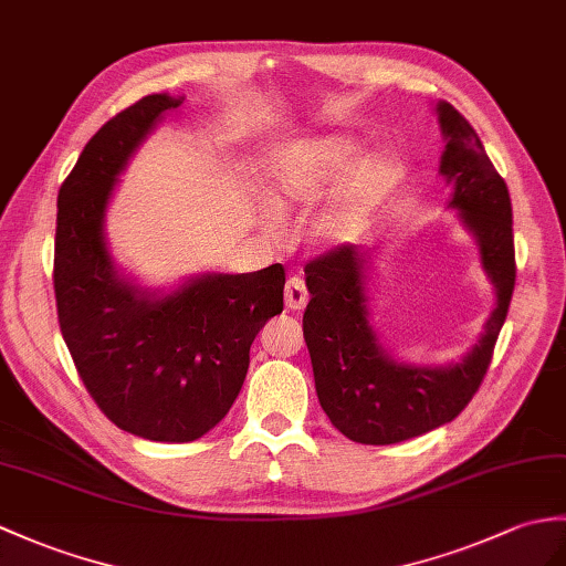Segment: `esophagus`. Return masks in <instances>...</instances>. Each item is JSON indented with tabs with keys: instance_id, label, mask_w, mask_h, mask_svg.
<instances>
[{
	"instance_id": "1",
	"label": "esophagus",
	"mask_w": 566,
	"mask_h": 566,
	"mask_svg": "<svg viewBox=\"0 0 566 566\" xmlns=\"http://www.w3.org/2000/svg\"><path fill=\"white\" fill-rule=\"evenodd\" d=\"M284 304L286 308L292 311H301L306 304H308V289H306V282L301 277H289L286 284H284Z\"/></svg>"
}]
</instances>
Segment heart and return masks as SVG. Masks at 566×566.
<instances>
[{
    "instance_id": "1",
    "label": "heart",
    "mask_w": 566,
    "mask_h": 566,
    "mask_svg": "<svg viewBox=\"0 0 566 566\" xmlns=\"http://www.w3.org/2000/svg\"><path fill=\"white\" fill-rule=\"evenodd\" d=\"M357 156L359 144L345 135H321L286 144L270 156L265 170H262V192L268 197V205L274 212L313 205L347 174ZM396 180L398 164L392 156H366L354 166L321 212L313 217L311 231L315 239L327 243L349 239L364 214L384 200ZM265 221L274 227L277 217L265 212Z\"/></svg>"
}]
</instances>
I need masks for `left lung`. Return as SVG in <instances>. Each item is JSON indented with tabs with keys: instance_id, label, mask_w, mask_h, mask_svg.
<instances>
[{
	"instance_id": "8db88e82",
	"label": "left lung",
	"mask_w": 566,
	"mask_h": 566,
	"mask_svg": "<svg viewBox=\"0 0 566 566\" xmlns=\"http://www.w3.org/2000/svg\"><path fill=\"white\" fill-rule=\"evenodd\" d=\"M446 139L439 174L451 182V207L480 245L482 270L494 284L496 304L484 333L463 361L412 366L388 357L369 325L366 270L369 253L337 245L311 260L304 337L315 392L335 429L357 443L388 446L451 422L465 410L490 369L499 331L516 284L511 197L475 129L451 103H437Z\"/></svg>"
}]
</instances>
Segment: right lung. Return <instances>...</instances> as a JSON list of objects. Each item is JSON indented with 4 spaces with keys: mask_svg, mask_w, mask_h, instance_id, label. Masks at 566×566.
Wrapping results in <instances>:
<instances>
[{
    "mask_svg": "<svg viewBox=\"0 0 566 566\" xmlns=\"http://www.w3.org/2000/svg\"><path fill=\"white\" fill-rule=\"evenodd\" d=\"M182 96L151 94L88 139L57 195V321L88 396L135 437L186 443L214 429L251 364L260 327L284 308V268L200 274L159 296L117 272L103 221L129 156Z\"/></svg>",
    "mask_w": 566,
    "mask_h": 566,
    "instance_id": "add662e5",
    "label": "right lung"
}]
</instances>
